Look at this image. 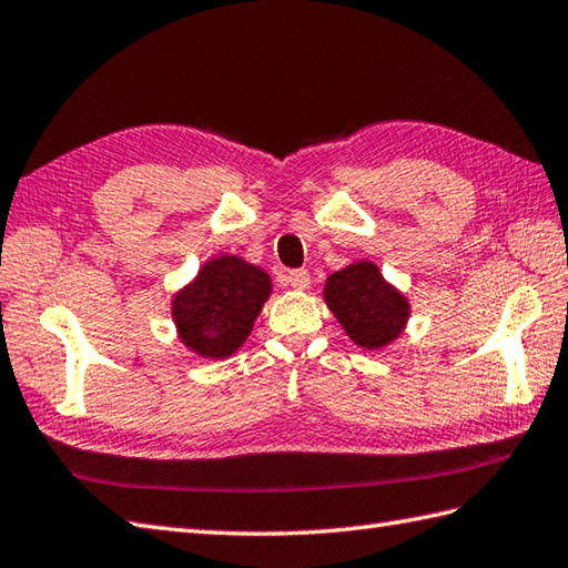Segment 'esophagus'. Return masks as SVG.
<instances>
[{"label":"esophagus","mask_w":568,"mask_h":568,"mask_svg":"<svg viewBox=\"0 0 568 568\" xmlns=\"http://www.w3.org/2000/svg\"><path fill=\"white\" fill-rule=\"evenodd\" d=\"M285 285H291L293 291H307V287H310V273L307 271H287Z\"/></svg>","instance_id":"esophagus-1"}]
</instances>
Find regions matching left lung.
<instances>
[{"instance_id": "1", "label": "left lung", "mask_w": 568, "mask_h": 568, "mask_svg": "<svg viewBox=\"0 0 568 568\" xmlns=\"http://www.w3.org/2000/svg\"><path fill=\"white\" fill-rule=\"evenodd\" d=\"M324 303L356 346L378 352L403 334L407 297L385 281L376 263L354 261L324 283Z\"/></svg>"}]
</instances>
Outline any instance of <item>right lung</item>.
I'll return each mask as SVG.
<instances>
[{"label": "right lung", "instance_id": "add662e5", "mask_svg": "<svg viewBox=\"0 0 568 568\" xmlns=\"http://www.w3.org/2000/svg\"><path fill=\"white\" fill-rule=\"evenodd\" d=\"M271 293L268 273L241 256L222 253L173 295L178 339L202 358L232 356L248 339Z\"/></svg>", "mask_w": 568, "mask_h": 568}]
</instances>
